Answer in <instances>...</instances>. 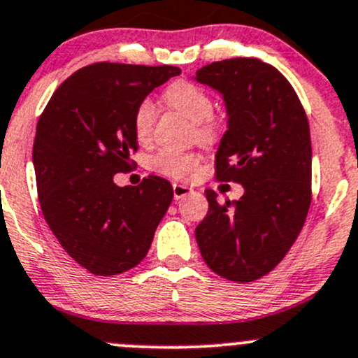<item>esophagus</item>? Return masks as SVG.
I'll list each match as a JSON object with an SVG mask.
<instances>
[{
    "label": "esophagus",
    "instance_id": "esophagus-1",
    "mask_svg": "<svg viewBox=\"0 0 358 358\" xmlns=\"http://www.w3.org/2000/svg\"><path fill=\"white\" fill-rule=\"evenodd\" d=\"M190 192H192V187H189L187 183H173V196H175L176 201L183 199Z\"/></svg>",
    "mask_w": 358,
    "mask_h": 358
}]
</instances>
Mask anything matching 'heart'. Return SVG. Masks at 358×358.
Returning a JSON list of instances; mask_svg holds the SVG:
<instances>
[{
    "instance_id": "1",
    "label": "heart",
    "mask_w": 358,
    "mask_h": 358,
    "mask_svg": "<svg viewBox=\"0 0 358 358\" xmlns=\"http://www.w3.org/2000/svg\"><path fill=\"white\" fill-rule=\"evenodd\" d=\"M164 102L171 109L182 112L189 121L194 122V131L197 138L204 142H213L220 133V122L211 115L213 100L204 90L189 81H176L164 92ZM156 109L150 100L138 103L133 114V131L138 142H149L152 136ZM199 164V156L196 152L164 149L152 157L154 171L169 178H183Z\"/></svg>"
}]
</instances>
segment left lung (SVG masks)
<instances>
[{
  "mask_svg": "<svg viewBox=\"0 0 358 358\" xmlns=\"http://www.w3.org/2000/svg\"><path fill=\"white\" fill-rule=\"evenodd\" d=\"M194 79L225 103L216 176L244 189L236 202L206 190L209 209L196 241L213 272L251 282L279 265L305 225L312 201L308 119L289 81L258 59L213 62Z\"/></svg>",
  "mask_w": 358,
  "mask_h": 358,
  "instance_id": "left-lung-1",
  "label": "left lung"
}]
</instances>
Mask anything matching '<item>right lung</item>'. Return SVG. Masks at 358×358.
I'll use <instances>...</instances> for the list:
<instances>
[{
	"label": "right lung",
	"instance_id": "right-lung-1",
	"mask_svg": "<svg viewBox=\"0 0 358 358\" xmlns=\"http://www.w3.org/2000/svg\"><path fill=\"white\" fill-rule=\"evenodd\" d=\"M173 66L93 64L57 88L36 128L34 162L43 216L60 246L95 275H115L145 258L173 201L168 180L119 187L115 173L136 150L133 114Z\"/></svg>",
	"mask_w": 358,
	"mask_h": 358
}]
</instances>
